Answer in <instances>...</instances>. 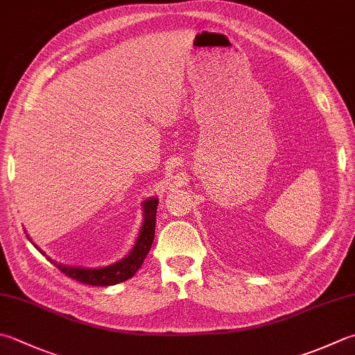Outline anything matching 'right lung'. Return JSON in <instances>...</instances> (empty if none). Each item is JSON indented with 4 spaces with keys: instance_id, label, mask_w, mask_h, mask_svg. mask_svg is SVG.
Wrapping results in <instances>:
<instances>
[{
    "instance_id": "right-lung-1",
    "label": "right lung",
    "mask_w": 355,
    "mask_h": 355,
    "mask_svg": "<svg viewBox=\"0 0 355 355\" xmlns=\"http://www.w3.org/2000/svg\"><path fill=\"white\" fill-rule=\"evenodd\" d=\"M157 204H159L157 198L146 199L142 204L144 205V223H142V227H140L136 244H135V247H132V250L128 253V255H126L123 259L117 261V263L106 266V267H98V269H85V267L64 266V264L57 263V261H53L48 257L49 261L53 266H57L58 270H62L64 275H68L72 279H77V282L83 283V284L112 286V284H119L122 282H126V279L135 277V273L140 269V266L144 264V259L146 258V255H148L153 241H155Z\"/></svg>"
}]
</instances>
